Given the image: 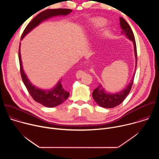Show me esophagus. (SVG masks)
<instances>
[{
    "label": "esophagus",
    "instance_id": "esophagus-1",
    "mask_svg": "<svg viewBox=\"0 0 159 159\" xmlns=\"http://www.w3.org/2000/svg\"><path fill=\"white\" fill-rule=\"evenodd\" d=\"M84 74H85V72L82 70H78L77 72V73H76V77H77V79H80Z\"/></svg>",
    "mask_w": 159,
    "mask_h": 159
}]
</instances>
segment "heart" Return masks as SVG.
I'll use <instances>...</instances> for the list:
<instances>
[{
  "label": "heart",
  "instance_id": "1",
  "mask_svg": "<svg viewBox=\"0 0 159 159\" xmlns=\"http://www.w3.org/2000/svg\"><path fill=\"white\" fill-rule=\"evenodd\" d=\"M105 23H106L105 20H104V19H100V18L96 19V20L94 21V25H95L96 27H101V26H104V25H105ZM104 34L105 36H106V35H107V33H104Z\"/></svg>",
  "mask_w": 159,
  "mask_h": 159
}]
</instances>
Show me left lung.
<instances>
[{"label": "left lung", "instance_id": "8db88e82", "mask_svg": "<svg viewBox=\"0 0 159 159\" xmlns=\"http://www.w3.org/2000/svg\"><path fill=\"white\" fill-rule=\"evenodd\" d=\"M120 26L122 29L121 33L126 34V36L133 42L134 44V55L136 57V67L137 65V45H136L135 39L133 34V33L128 24V22L125 20L124 18L121 17L120 18ZM135 72L134 73L133 77L131 80V82L128 84V85L122 91L116 93V94H108L107 93L104 89L102 87L101 85H99L97 88H96L93 93V97L94 101L101 107L104 108H112L115 107L121 103L123 102L125 99L126 97L129 93L132 85L133 84V80L134 77Z\"/></svg>", "mask_w": 159, "mask_h": 159}]
</instances>
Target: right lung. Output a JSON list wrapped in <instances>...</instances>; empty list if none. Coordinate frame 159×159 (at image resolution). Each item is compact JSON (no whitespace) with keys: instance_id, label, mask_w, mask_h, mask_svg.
Instances as JSON below:
<instances>
[{"instance_id":"obj_1","label":"right lung","mask_w":159,"mask_h":159,"mask_svg":"<svg viewBox=\"0 0 159 159\" xmlns=\"http://www.w3.org/2000/svg\"><path fill=\"white\" fill-rule=\"evenodd\" d=\"M72 10L69 9H47L41 12L35 17H34L28 25L23 33H22L20 39H22L29 32H30L34 28L40 24V22L44 19H48L55 16H66L70 14ZM19 60L20 65V72L22 81H23L30 94L36 102L48 107H53L60 104L69 97L70 93L65 89L61 84L62 79L58 82L54 89L49 90H41V89L34 87L31 84L27 78L26 75L24 72L23 69H22L20 53V45L19 48Z\"/></svg>"}]
</instances>
